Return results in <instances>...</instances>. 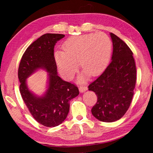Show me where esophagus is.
I'll return each mask as SVG.
<instances>
[{
	"label": "esophagus",
	"mask_w": 153,
	"mask_h": 153,
	"mask_svg": "<svg viewBox=\"0 0 153 153\" xmlns=\"http://www.w3.org/2000/svg\"><path fill=\"white\" fill-rule=\"evenodd\" d=\"M79 90L80 93H83V92L86 91L87 90V87L85 85H82L79 87Z\"/></svg>",
	"instance_id": "obj_1"
}]
</instances>
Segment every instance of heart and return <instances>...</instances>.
Here are the masks:
<instances>
[{"mask_svg": "<svg viewBox=\"0 0 153 153\" xmlns=\"http://www.w3.org/2000/svg\"><path fill=\"white\" fill-rule=\"evenodd\" d=\"M62 52L54 53V60L61 74L70 78L78 63L90 76H96L108 64L112 51L111 42L102 33L70 37L62 45Z\"/></svg>", "mask_w": 153, "mask_h": 153, "instance_id": "1", "label": "heart"}]
</instances>
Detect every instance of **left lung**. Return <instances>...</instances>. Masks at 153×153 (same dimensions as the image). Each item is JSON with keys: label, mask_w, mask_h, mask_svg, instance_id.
I'll return each mask as SVG.
<instances>
[{"label": "left lung", "mask_w": 153, "mask_h": 153, "mask_svg": "<svg viewBox=\"0 0 153 153\" xmlns=\"http://www.w3.org/2000/svg\"><path fill=\"white\" fill-rule=\"evenodd\" d=\"M110 35L113 45L112 61L88 87L97 96L92 114L105 122H115L125 114L131 102L136 82L132 51L116 35L110 33Z\"/></svg>", "instance_id": "left-lung-1"}]
</instances>
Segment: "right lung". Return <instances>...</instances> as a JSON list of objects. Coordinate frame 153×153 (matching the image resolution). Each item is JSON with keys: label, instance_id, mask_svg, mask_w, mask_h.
<instances>
[{"label": "right lung", "instance_id": "add662e5", "mask_svg": "<svg viewBox=\"0 0 153 153\" xmlns=\"http://www.w3.org/2000/svg\"><path fill=\"white\" fill-rule=\"evenodd\" d=\"M63 34L46 33L27 47L23 54L18 68V78L22 99L33 118L46 127H56L66 118L70 100L79 95L77 87L65 82L58 76L54 56V48ZM48 72V89L42 96L28 89L26 79L38 69Z\"/></svg>", "mask_w": 153, "mask_h": 153}]
</instances>
